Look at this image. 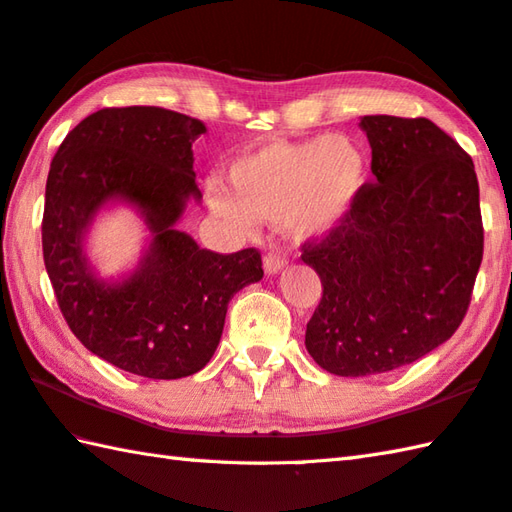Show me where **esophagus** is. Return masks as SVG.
<instances>
[{
  "instance_id": "34e87169",
  "label": "esophagus",
  "mask_w": 512,
  "mask_h": 512,
  "mask_svg": "<svg viewBox=\"0 0 512 512\" xmlns=\"http://www.w3.org/2000/svg\"><path fill=\"white\" fill-rule=\"evenodd\" d=\"M284 266H286V259H284L282 255H277V253H268V255L264 257V273H266V275H277V273H282Z\"/></svg>"
}]
</instances>
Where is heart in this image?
I'll list each match as a JSON object with an SVG mask.
<instances>
[{
	"mask_svg": "<svg viewBox=\"0 0 512 512\" xmlns=\"http://www.w3.org/2000/svg\"><path fill=\"white\" fill-rule=\"evenodd\" d=\"M370 177L364 148L348 137L266 142L228 166L230 186L208 179L206 204L217 219L250 233L257 219H277L295 242H315L342 228L362 199Z\"/></svg>",
	"mask_w": 512,
	"mask_h": 512,
	"instance_id": "obj_1",
	"label": "heart"
}]
</instances>
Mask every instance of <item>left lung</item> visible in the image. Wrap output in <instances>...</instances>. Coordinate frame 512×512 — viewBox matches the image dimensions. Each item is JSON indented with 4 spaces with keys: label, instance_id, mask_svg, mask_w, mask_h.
I'll use <instances>...</instances> for the list:
<instances>
[{
    "label": "left lung",
    "instance_id": "8db88e82",
    "mask_svg": "<svg viewBox=\"0 0 512 512\" xmlns=\"http://www.w3.org/2000/svg\"><path fill=\"white\" fill-rule=\"evenodd\" d=\"M375 184L304 264L324 295L306 350L339 377L388 373L453 337L484 253L473 159L430 119L366 115Z\"/></svg>",
    "mask_w": 512,
    "mask_h": 512
}]
</instances>
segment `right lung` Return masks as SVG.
<instances>
[{
    "label": "right lung",
    "mask_w": 512,
    "mask_h": 512,
    "mask_svg": "<svg viewBox=\"0 0 512 512\" xmlns=\"http://www.w3.org/2000/svg\"><path fill=\"white\" fill-rule=\"evenodd\" d=\"M206 126L157 106L104 108L59 146L46 182L44 264L70 330L90 353L148 379L195 375L215 355L228 302L264 277L255 248L219 255L179 222L202 193L193 142ZM119 205L149 235L138 264L98 273L87 253L96 219Z\"/></svg>",
    "instance_id": "add662e5"
}]
</instances>
